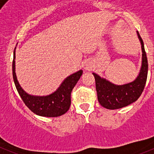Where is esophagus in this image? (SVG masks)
Segmentation results:
<instances>
[{"label": "esophagus", "instance_id": "esophagus-1", "mask_svg": "<svg viewBox=\"0 0 154 154\" xmlns=\"http://www.w3.org/2000/svg\"><path fill=\"white\" fill-rule=\"evenodd\" d=\"M83 67L85 70H90L92 69V62H89V61H85V62L83 63Z\"/></svg>", "mask_w": 154, "mask_h": 154}]
</instances>
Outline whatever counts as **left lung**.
<instances>
[{
    "instance_id": "left-lung-1",
    "label": "left lung",
    "mask_w": 154,
    "mask_h": 154,
    "mask_svg": "<svg viewBox=\"0 0 154 154\" xmlns=\"http://www.w3.org/2000/svg\"><path fill=\"white\" fill-rule=\"evenodd\" d=\"M142 48V65L137 78L132 82L124 85H114L112 82L92 73L96 79V89L99 103L108 109H117L134 103L141 96L146 85L148 72V62L144 45L137 32Z\"/></svg>"
}]
</instances>
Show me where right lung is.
<instances>
[{"label": "right lung", "mask_w": 154, "mask_h": 154, "mask_svg": "<svg viewBox=\"0 0 154 154\" xmlns=\"http://www.w3.org/2000/svg\"><path fill=\"white\" fill-rule=\"evenodd\" d=\"M15 51H14L12 64L13 79L16 89L21 99L31 112L36 115L46 117H57L63 115L71 106V92L82 75V70L68 76L58 89L51 95L45 96H31L24 92L18 83L15 74Z\"/></svg>", "instance_id": "1"}]
</instances>
